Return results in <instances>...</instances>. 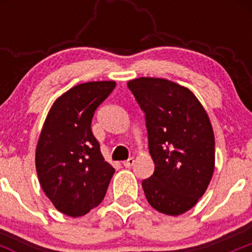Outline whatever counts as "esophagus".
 Instances as JSON below:
<instances>
[{"mask_svg": "<svg viewBox=\"0 0 252 252\" xmlns=\"http://www.w3.org/2000/svg\"><path fill=\"white\" fill-rule=\"evenodd\" d=\"M133 162H135L133 158H128L127 160H125V161H122V164H124L125 168H130V166L133 165Z\"/></svg>", "mask_w": 252, "mask_h": 252, "instance_id": "obj_1", "label": "esophagus"}]
</instances>
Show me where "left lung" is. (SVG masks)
<instances>
[{
    "label": "left lung",
    "instance_id": "left-lung-1",
    "mask_svg": "<svg viewBox=\"0 0 252 252\" xmlns=\"http://www.w3.org/2000/svg\"><path fill=\"white\" fill-rule=\"evenodd\" d=\"M145 112L154 174L142 180L153 208L179 216L195 206L215 171V135L206 110L188 88L162 78L127 82Z\"/></svg>",
    "mask_w": 252,
    "mask_h": 252
}]
</instances>
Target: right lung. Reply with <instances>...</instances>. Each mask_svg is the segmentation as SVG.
Instances as JSON below:
<instances>
[{
    "label": "right lung",
    "instance_id": "add662e5",
    "mask_svg": "<svg viewBox=\"0 0 252 252\" xmlns=\"http://www.w3.org/2000/svg\"><path fill=\"white\" fill-rule=\"evenodd\" d=\"M116 82L73 87L53 103L35 153L40 186L59 212L81 217L103 201L115 169L104 160L91 124Z\"/></svg>",
    "mask_w": 252,
    "mask_h": 252
}]
</instances>
